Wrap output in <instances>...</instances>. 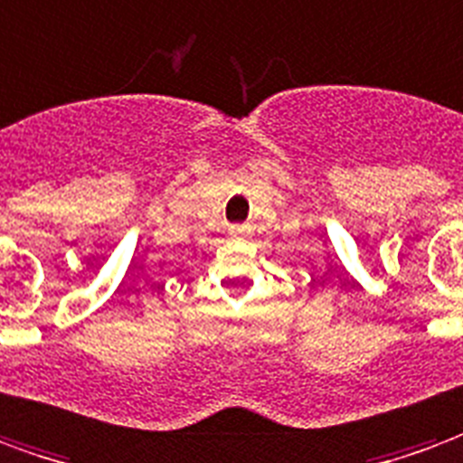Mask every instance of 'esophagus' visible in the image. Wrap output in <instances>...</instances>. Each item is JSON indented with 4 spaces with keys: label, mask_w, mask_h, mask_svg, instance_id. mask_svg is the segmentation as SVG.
Segmentation results:
<instances>
[{
    "label": "esophagus",
    "mask_w": 463,
    "mask_h": 463,
    "mask_svg": "<svg viewBox=\"0 0 463 463\" xmlns=\"http://www.w3.org/2000/svg\"><path fill=\"white\" fill-rule=\"evenodd\" d=\"M249 234H251V227H249V224H239V227H232V232H229L232 239H246Z\"/></svg>",
    "instance_id": "34e87169"
}]
</instances>
